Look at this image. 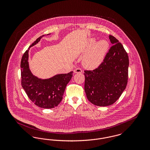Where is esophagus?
Returning <instances> with one entry per match:
<instances>
[{
  "label": "esophagus",
  "instance_id": "1",
  "mask_svg": "<svg viewBox=\"0 0 150 150\" xmlns=\"http://www.w3.org/2000/svg\"><path fill=\"white\" fill-rule=\"evenodd\" d=\"M74 72L75 73H81L83 72V70L80 68H77L74 70Z\"/></svg>",
  "mask_w": 150,
  "mask_h": 150
}]
</instances>
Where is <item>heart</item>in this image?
<instances>
[{
  "instance_id": "b5f03b06",
  "label": "heart",
  "mask_w": 150,
  "mask_h": 150,
  "mask_svg": "<svg viewBox=\"0 0 150 150\" xmlns=\"http://www.w3.org/2000/svg\"><path fill=\"white\" fill-rule=\"evenodd\" d=\"M95 43L96 39H91L89 40L87 50H92L86 54L83 59L84 66L91 69L96 68L100 64L108 48V43L106 40H100L94 45Z\"/></svg>"
}]
</instances>
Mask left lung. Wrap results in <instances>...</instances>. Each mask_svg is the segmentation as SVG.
I'll return each instance as SVG.
<instances>
[{
    "label": "left lung",
    "instance_id": "left-lung-1",
    "mask_svg": "<svg viewBox=\"0 0 150 150\" xmlns=\"http://www.w3.org/2000/svg\"><path fill=\"white\" fill-rule=\"evenodd\" d=\"M113 45L103 61L93 70H84L87 99L98 106L111 105L126 88L128 80V55L121 43L109 36Z\"/></svg>",
    "mask_w": 150,
    "mask_h": 150
}]
</instances>
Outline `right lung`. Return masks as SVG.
<instances>
[{
	"label": "right lung",
	"instance_id": "add662e5",
	"mask_svg": "<svg viewBox=\"0 0 150 150\" xmlns=\"http://www.w3.org/2000/svg\"><path fill=\"white\" fill-rule=\"evenodd\" d=\"M44 36L38 38L22 57L21 85L30 100L37 106L52 108L57 106L62 100L65 88L71 79L73 71L44 80L38 79L31 74L28 62L29 48L38 43Z\"/></svg>",
	"mask_w": 150,
	"mask_h": 150
}]
</instances>
